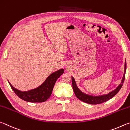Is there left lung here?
<instances>
[{"instance_id":"obj_1","label":"left lung","mask_w":130,"mask_h":130,"mask_svg":"<svg viewBox=\"0 0 130 130\" xmlns=\"http://www.w3.org/2000/svg\"><path fill=\"white\" fill-rule=\"evenodd\" d=\"M126 61H125V64H124V72L122 80L121 82V83L116 88V89L113 90L112 91L108 93V94L101 95V96H91V95H88L87 94H84L79 89V88L77 87V85L75 80L74 78L73 77H72V88H73L74 92L76 96L82 102H85L88 104H101L105 102L106 101H108L109 99H110L115 96V95L117 94V93L119 91L120 88H122L123 86V83L125 79V75H126Z\"/></svg>"}]
</instances>
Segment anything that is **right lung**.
I'll return each mask as SVG.
<instances>
[{
    "label": "right lung",
    "instance_id": "add662e5",
    "mask_svg": "<svg viewBox=\"0 0 130 130\" xmlns=\"http://www.w3.org/2000/svg\"><path fill=\"white\" fill-rule=\"evenodd\" d=\"M63 73L64 69H60L53 72L38 87L27 91L18 90L13 87L10 82L8 83L16 95L24 101L33 103L43 102L46 101L51 96L55 83Z\"/></svg>",
    "mask_w": 130,
    "mask_h": 130
}]
</instances>
